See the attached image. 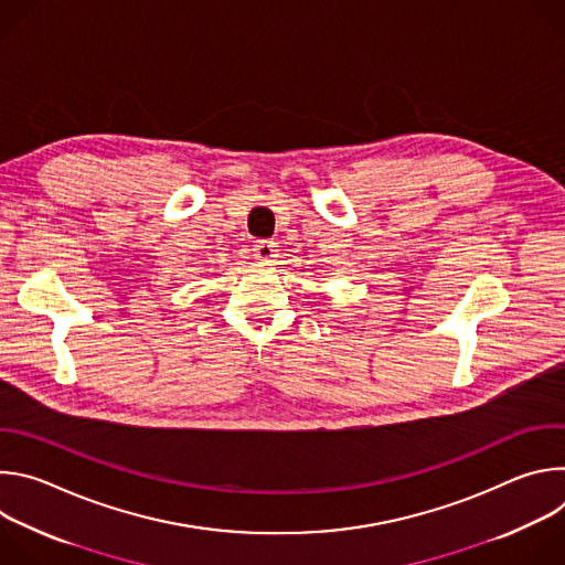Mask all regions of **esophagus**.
<instances>
[{
  "instance_id": "1",
  "label": "esophagus",
  "mask_w": 565,
  "mask_h": 565,
  "mask_svg": "<svg viewBox=\"0 0 565 565\" xmlns=\"http://www.w3.org/2000/svg\"><path fill=\"white\" fill-rule=\"evenodd\" d=\"M253 257H255L257 262H273V259L277 257V244H275V241H266V238L255 241Z\"/></svg>"
}]
</instances>
